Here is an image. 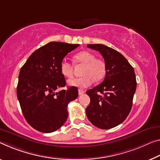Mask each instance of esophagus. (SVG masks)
Wrapping results in <instances>:
<instances>
[{
	"label": "esophagus",
	"mask_w": 160,
	"mask_h": 160,
	"mask_svg": "<svg viewBox=\"0 0 160 160\" xmlns=\"http://www.w3.org/2000/svg\"><path fill=\"white\" fill-rule=\"evenodd\" d=\"M84 92H85L84 90H83V89H78V95H82V94H83Z\"/></svg>",
	"instance_id": "34e87169"
}]
</instances>
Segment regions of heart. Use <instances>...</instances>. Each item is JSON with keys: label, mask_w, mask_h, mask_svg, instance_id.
I'll return each instance as SVG.
<instances>
[{"label": "heart", "mask_w": 160, "mask_h": 160, "mask_svg": "<svg viewBox=\"0 0 160 160\" xmlns=\"http://www.w3.org/2000/svg\"><path fill=\"white\" fill-rule=\"evenodd\" d=\"M76 64L82 65L81 74L82 77L72 78L68 81L70 86L83 88L92 85L94 81L99 82L105 77L107 73V65L104 60L96 58L94 53L90 51H83L73 56ZM73 66L67 61L63 60L60 63V72L66 78L73 77Z\"/></svg>", "instance_id": "obj_1"}]
</instances>
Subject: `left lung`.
<instances>
[{
  "instance_id": "left-lung-1",
  "label": "left lung",
  "mask_w": 160,
  "mask_h": 160,
  "mask_svg": "<svg viewBox=\"0 0 160 160\" xmlns=\"http://www.w3.org/2000/svg\"><path fill=\"white\" fill-rule=\"evenodd\" d=\"M87 47L99 51L107 65V73L102 83L86 92L90 97L86 113L93 125L109 129L124 122L131 111L136 76L134 68L117 51L103 44H88Z\"/></svg>"
}]
</instances>
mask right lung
Wrapping results in <instances>:
<instances>
[{"mask_svg": "<svg viewBox=\"0 0 160 160\" xmlns=\"http://www.w3.org/2000/svg\"><path fill=\"white\" fill-rule=\"evenodd\" d=\"M79 44L50 42L34 51L22 66L17 97L27 122L33 129L51 133L59 129L68 117V103L78 97V88L64 87L60 72L63 58Z\"/></svg>", "mask_w": 160, "mask_h": 160, "instance_id": "obj_1", "label": "right lung"}]
</instances>
